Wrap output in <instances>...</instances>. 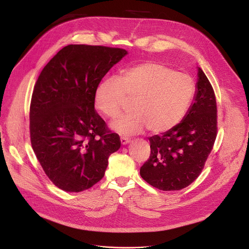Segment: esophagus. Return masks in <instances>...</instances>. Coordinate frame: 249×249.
<instances>
[{"mask_svg": "<svg viewBox=\"0 0 249 249\" xmlns=\"http://www.w3.org/2000/svg\"><path fill=\"white\" fill-rule=\"evenodd\" d=\"M120 142H121L122 145H127V144L130 143V139L125 138V137H121V138H120Z\"/></svg>", "mask_w": 249, "mask_h": 249, "instance_id": "1", "label": "esophagus"}]
</instances>
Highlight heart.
<instances>
[{
    "mask_svg": "<svg viewBox=\"0 0 249 249\" xmlns=\"http://www.w3.org/2000/svg\"><path fill=\"white\" fill-rule=\"evenodd\" d=\"M195 94L192 78L158 62L130 67L118 78H106L94 92L95 107L109 118L117 117L128 98H135L131 114L110 123L114 132L130 136L144 131L166 132L186 114Z\"/></svg>",
    "mask_w": 249,
    "mask_h": 249,
    "instance_id": "1",
    "label": "heart"
}]
</instances>
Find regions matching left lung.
I'll return each mask as SVG.
<instances>
[{"instance_id":"left-lung-1","label":"left lung","mask_w":249,"mask_h":249,"mask_svg":"<svg viewBox=\"0 0 249 249\" xmlns=\"http://www.w3.org/2000/svg\"><path fill=\"white\" fill-rule=\"evenodd\" d=\"M193 101L180 123L149 138L151 156L140 169L142 178L163 190H180L201 173L217 136V103L213 88L197 67Z\"/></svg>"}]
</instances>
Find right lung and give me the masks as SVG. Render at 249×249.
<instances>
[{
	"label": "right lung",
	"instance_id": "right-lung-1",
	"mask_svg": "<svg viewBox=\"0 0 249 249\" xmlns=\"http://www.w3.org/2000/svg\"><path fill=\"white\" fill-rule=\"evenodd\" d=\"M128 52L70 44L43 68L30 103L33 152L49 179L67 192L90 188L104 176L120 138L94 110L95 89Z\"/></svg>",
	"mask_w": 249,
	"mask_h": 249
}]
</instances>
